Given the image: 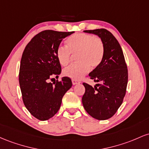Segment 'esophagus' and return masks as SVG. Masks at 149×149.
Wrapping results in <instances>:
<instances>
[{
	"label": "esophagus",
	"instance_id": "esophagus-1",
	"mask_svg": "<svg viewBox=\"0 0 149 149\" xmlns=\"http://www.w3.org/2000/svg\"><path fill=\"white\" fill-rule=\"evenodd\" d=\"M72 82L73 85H74V84H77L79 83V81H77V80H75V79H72Z\"/></svg>",
	"mask_w": 149,
	"mask_h": 149
}]
</instances>
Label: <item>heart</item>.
Segmentation results:
<instances>
[{
	"label": "heart",
	"mask_w": 149,
	"mask_h": 149,
	"mask_svg": "<svg viewBox=\"0 0 149 149\" xmlns=\"http://www.w3.org/2000/svg\"><path fill=\"white\" fill-rule=\"evenodd\" d=\"M66 47L60 46L56 57L60 64L66 66L75 56L77 63L63 70L65 77L72 79H80L99 65L104 56V45L100 38L92 34L79 33L70 36L66 41Z\"/></svg>",
	"instance_id": "1"
}]
</instances>
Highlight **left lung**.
Instances as JSON below:
<instances>
[{
    "mask_svg": "<svg viewBox=\"0 0 149 149\" xmlns=\"http://www.w3.org/2000/svg\"><path fill=\"white\" fill-rule=\"evenodd\" d=\"M84 31L101 38L104 56L101 64L88 74L91 79L100 84L92 87L83 83V106L93 118L105 120L113 117L123 103L128 81L127 66L121 46L111 32L106 29Z\"/></svg>",
    "mask_w": 149,
    "mask_h": 149,
    "instance_id": "8db88e82",
    "label": "left lung"
}]
</instances>
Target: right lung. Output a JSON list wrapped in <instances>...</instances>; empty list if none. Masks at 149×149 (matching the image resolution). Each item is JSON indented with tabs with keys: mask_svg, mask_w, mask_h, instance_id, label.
<instances>
[{
	"mask_svg": "<svg viewBox=\"0 0 149 149\" xmlns=\"http://www.w3.org/2000/svg\"><path fill=\"white\" fill-rule=\"evenodd\" d=\"M72 33L44 30L31 38L22 53L19 73L22 101L29 113L39 120H47L58 113L62 98L72 85L67 77L61 81H49L61 72L57 49L62 40Z\"/></svg>",
	"mask_w": 149,
	"mask_h": 149,
	"instance_id": "add662e5",
	"label": "right lung"
}]
</instances>
